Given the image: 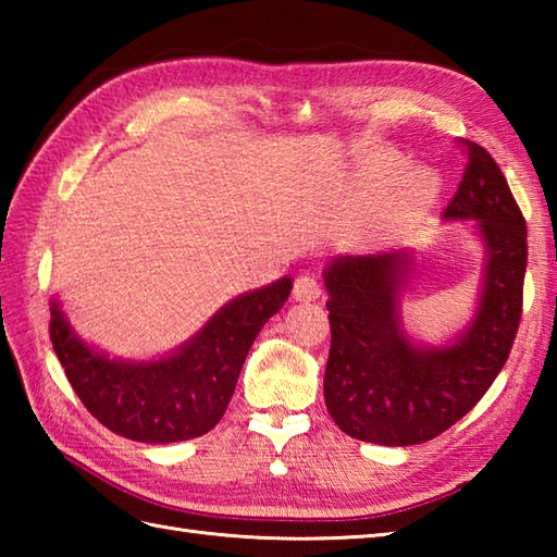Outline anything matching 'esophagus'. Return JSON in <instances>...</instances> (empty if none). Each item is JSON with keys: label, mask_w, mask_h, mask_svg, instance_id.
Wrapping results in <instances>:
<instances>
[{"label": "esophagus", "mask_w": 557, "mask_h": 557, "mask_svg": "<svg viewBox=\"0 0 557 557\" xmlns=\"http://www.w3.org/2000/svg\"><path fill=\"white\" fill-rule=\"evenodd\" d=\"M292 294L297 301H315L321 297V282H318L313 275H299L294 280Z\"/></svg>", "instance_id": "esophagus-1"}]
</instances>
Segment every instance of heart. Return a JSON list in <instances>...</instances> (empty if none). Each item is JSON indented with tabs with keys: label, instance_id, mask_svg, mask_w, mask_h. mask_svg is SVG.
I'll return each mask as SVG.
<instances>
[{
	"label": "heart",
	"instance_id": "1",
	"mask_svg": "<svg viewBox=\"0 0 557 557\" xmlns=\"http://www.w3.org/2000/svg\"><path fill=\"white\" fill-rule=\"evenodd\" d=\"M401 168L397 158L375 160L371 164V180L383 182ZM435 194V176L425 170H411L401 176L395 191H389L375 210V230L393 232L401 222H407L413 212H419Z\"/></svg>",
	"mask_w": 557,
	"mask_h": 557
}]
</instances>
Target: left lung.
Wrapping results in <instances>:
<instances>
[{
    "label": "left lung",
    "mask_w": 557,
    "mask_h": 557,
    "mask_svg": "<svg viewBox=\"0 0 557 557\" xmlns=\"http://www.w3.org/2000/svg\"><path fill=\"white\" fill-rule=\"evenodd\" d=\"M467 156L447 220H479L488 248L474 323L457 345L417 349L397 323L409 253L342 256L325 270L330 357L325 407L339 431L375 445H419L476 407L510 357L522 321L527 222L498 162L459 138Z\"/></svg>",
    "instance_id": "8db88e82"
}]
</instances>
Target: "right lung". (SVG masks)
I'll use <instances>...</instances> for the list:
<instances>
[{
	"label": "right lung",
	"instance_id": "1",
	"mask_svg": "<svg viewBox=\"0 0 557 557\" xmlns=\"http://www.w3.org/2000/svg\"><path fill=\"white\" fill-rule=\"evenodd\" d=\"M292 280L236 301L168 359L110 361L71 333L52 304L50 339L71 387L104 429L138 443H176L208 433L227 411L236 377L260 327L285 306Z\"/></svg>",
	"mask_w": 557,
	"mask_h": 557
}]
</instances>
